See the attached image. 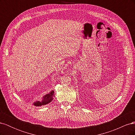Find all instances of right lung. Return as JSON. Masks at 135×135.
<instances>
[{
    "mask_svg": "<svg viewBox=\"0 0 135 135\" xmlns=\"http://www.w3.org/2000/svg\"><path fill=\"white\" fill-rule=\"evenodd\" d=\"M54 97H55V92L54 91H52L50 93L47 94L43 97V100L42 102H40L39 101H36L34 103V105L36 107H40L42 105H46L54 100Z\"/></svg>",
    "mask_w": 135,
    "mask_h": 135,
    "instance_id": "obj_1",
    "label": "right lung"
}]
</instances>
